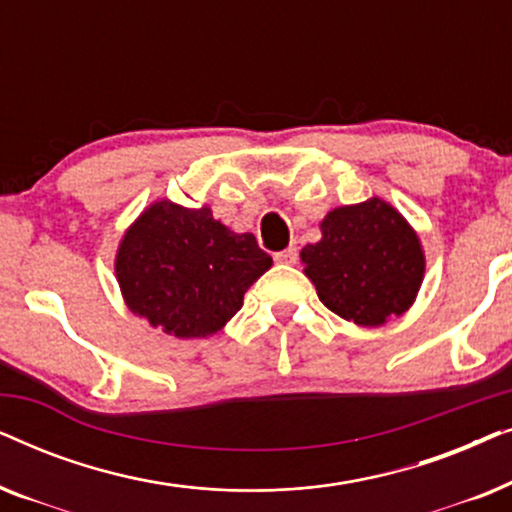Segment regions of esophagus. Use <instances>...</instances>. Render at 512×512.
Masks as SVG:
<instances>
[{"label": "esophagus", "mask_w": 512, "mask_h": 512, "mask_svg": "<svg viewBox=\"0 0 512 512\" xmlns=\"http://www.w3.org/2000/svg\"><path fill=\"white\" fill-rule=\"evenodd\" d=\"M275 261L277 263H284V265H293V263L298 261V249L296 247H289V249H284V251H277Z\"/></svg>", "instance_id": "obj_1"}]
</instances>
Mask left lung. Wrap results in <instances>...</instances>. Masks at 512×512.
Segmentation results:
<instances>
[{
    "instance_id": "1",
    "label": "left lung",
    "mask_w": 512,
    "mask_h": 512,
    "mask_svg": "<svg viewBox=\"0 0 512 512\" xmlns=\"http://www.w3.org/2000/svg\"><path fill=\"white\" fill-rule=\"evenodd\" d=\"M321 240L300 251L317 296L356 326H384L415 303L426 258L417 230L387 200L331 209L319 223Z\"/></svg>"
}]
</instances>
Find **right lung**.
I'll list each match as a JSON object with an SVG mask.
<instances>
[{"label":"right lung","instance_id":"add662e5","mask_svg":"<svg viewBox=\"0 0 512 512\" xmlns=\"http://www.w3.org/2000/svg\"><path fill=\"white\" fill-rule=\"evenodd\" d=\"M272 258L251 233H235L212 209L156 200L125 230L116 279L135 317L174 338L219 333Z\"/></svg>","mask_w":512,"mask_h":512}]
</instances>
